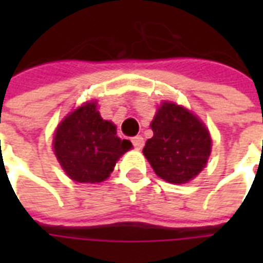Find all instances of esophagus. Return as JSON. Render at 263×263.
Here are the masks:
<instances>
[{
    "mask_svg": "<svg viewBox=\"0 0 263 263\" xmlns=\"http://www.w3.org/2000/svg\"><path fill=\"white\" fill-rule=\"evenodd\" d=\"M143 143H145V141H143V138L141 135H137V137L132 138V145L135 146V149H142Z\"/></svg>",
    "mask_w": 263,
    "mask_h": 263,
    "instance_id": "obj_1",
    "label": "esophagus"
}]
</instances>
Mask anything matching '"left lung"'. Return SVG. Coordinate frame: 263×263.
<instances>
[{
	"instance_id": "8db88e82",
	"label": "left lung",
	"mask_w": 263,
	"mask_h": 263,
	"mask_svg": "<svg viewBox=\"0 0 263 263\" xmlns=\"http://www.w3.org/2000/svg\"><path fill=\"white\" fill-rule=\"evenodd\" d=\"M151 128L154 137L146 141L142 152L160 179L183 184L203 171L211 154V137L193 112L165 101Z\"/></svg>"
}]
</instances>
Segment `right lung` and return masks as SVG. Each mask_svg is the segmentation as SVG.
Instances as JSON below:
<instances>
[{
	"mask_svg": "<svg viewBox=\"0 0 263 263\" xmlns=\"http://www.w3.org/2000/svg\"><path fill=\"white\" fill-rule=\"evenodd\" d=\"M132 148L117 137V126L101 118L97 103H86L71 111L58 125L54 155L66 175L79 183L104 182L117 160Z\"/></svg>",
	"mask_w": 263,
	"mask_h": 263,
	"instance_id": "add662e5",
	"label": "right lung"
}]
</instances>
